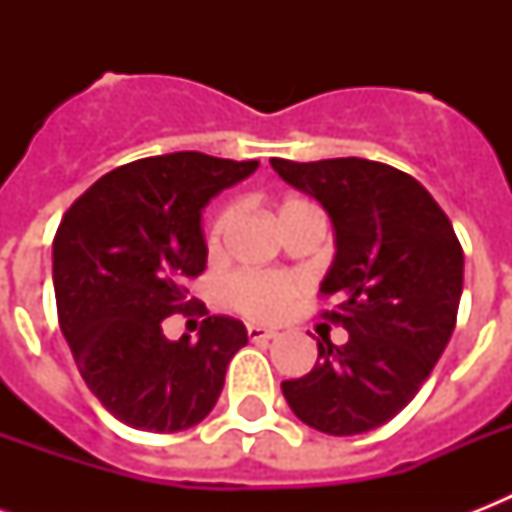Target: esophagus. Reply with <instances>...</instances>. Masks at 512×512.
I'll return each mask as SVG.
<instances>
[{"instance_id": "esophagus-1", "label": "esophagus", "mask_w": 512, "mask_h": 512, "mask_svg": "<svg viewBox=\"0 0 512 512\" xmlns=\"http://www.w3.org/2000/svg\"><path fill=\"white\" fill-rule=\"evenodd\" d=\"M247 335L252 342H268L279 335V332H276V329H265V327H257V324H249Z\"/></svg>"}]
</instances>
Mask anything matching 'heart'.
I'll return each mask as SVG.
<instances>
[{
    "label": "heart",
    "mask_w": 512,
    "mask_h": 512,
    "mask_svg": "<svg viewBox=\"0 0 512 512\" xmlns=\"http://www.w3.org/2000/svg\"><path fill=\"white\" fill-rule=\"evenodd\" d=\"M300 207H311L308 201L300 199H287L281 201L279 209H276V220L289 212H295ZM231 223V215H223L215 223L212 233H209V244L215 247L223 231ZM297 281L292 276H284V273H239L236 279H231L225 295H228V303L236 308V311L247 313L249 319H279L284 308H287L289 297L295 295Z\"/></svg>",
    "instance_id": "1"
}]
</instances>
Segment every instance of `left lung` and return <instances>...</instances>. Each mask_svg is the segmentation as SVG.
Segmentation results:
<instances>
[{
	"instance_id": "obj_1",
	"label": "left lung",
	"mask_w": 512,
	"mask_h": 512,
	"mask_svg": "<svg viewBox=\"0 0 512 512\" xmlns=\"http://www.w3.org/2000/svg\"><path fill=\"white\" fill-rule=\"evenodd\" d=\"M284 183L319 201L335 257L321 281L337 295L329 321L345 345L319 342V361L284 380L289 409L329 436H358L393 420L454 332L465 257L449 217L412 175L369 159H271Z\"/></svg>"
}]
</instances>
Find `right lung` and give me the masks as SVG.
<instances>
[{
	"instance_id": "right-lung-1",
	"label": "right lung",
	"mask_w": 512,
	"mask_h": 512,
	"mask_svg": "<svg viewBox=\"0 0 512 512\" xmlns=\"http://www.w3.org/2000/svg\"><path fill=\"white\" fill-rule=\"evenodd\" d=\"M260 162L177 151L108 172L71 204L52 241L60 329L87 388L116 420L151 433L199 425L220 398L247 327L209 316L199 340L162 321L191 305L207 268L201 212Z\"/></svg>"
}]
</instances>
